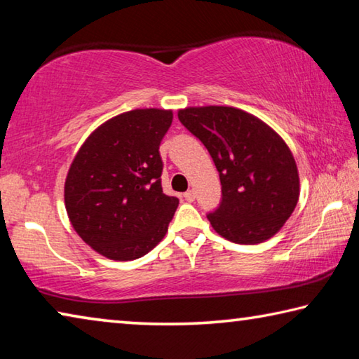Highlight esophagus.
<instances>
[{"label":"esophagus","mask_w":359,"mask_h":359,"mask_svg":"<svg viewBox=\"0 0 359 359\" xmlns=\"http://www.w3.org/2000/svg\"><path fill=\"white\" fill-rule=\"evenodd\" d=\"M184 198H185V201H188V203H193V201H194V198H196V194H194V191H193V190H188L187 193H184Z\"/></svg>","instance_id":"1"}]
</instances>
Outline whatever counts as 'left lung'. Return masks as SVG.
Masks as SVG:
<instances>
[{
	"label": "left lung",
	"mask_w": 359,
	"mask_h": 359,
	"mask_svg": "<svg viewBox=\"0 0 359 359\" xmlns=\"http://www.w3.org/2000/svg\"><path fill=\"white\" fill-rule=\"evenodd\" d=\"M177 115L205 145L220 174L222 203L208 215L212 228L245 245L277 234L299 199V174L283 139L236 107H185Z\"/></svg>",
	"instance_id": "left-lung-1"
}]
</instances>
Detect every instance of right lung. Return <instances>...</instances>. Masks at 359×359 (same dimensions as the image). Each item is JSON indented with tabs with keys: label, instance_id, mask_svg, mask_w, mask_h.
<instances>
[{
	"label": "right lung",
	"instance_id": "1",
	"mask_svg": "<svg viewBox=\"0 0 359 359\" xmlns=\"http://www.w3.org/2000/svg\"><path fill=\"white\" fill-rule=\"evenodd\" d=\"M172 111L135 109L90 135L65 182L69 222L102 257L131 261L165 238L179 199L163 193L160 144Z\"/></svg>",
	"mask_w": 359,
	"mask_h": 359
}]
</instances>
